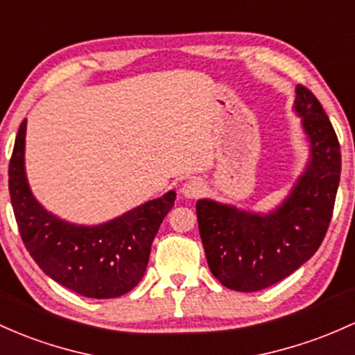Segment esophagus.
<instances>
[{
  "label": "esophagus",
  "instance_id": "1",
  "mask_svg": "<svg viewBox=\"0 0 355 355\" xmlns=\"http://www.w3.org/2000/svg\"><path fill=\"white\" fill-rule=\"evenodd\" d=\"M202 190H204V184L198 178H192V180L185 182L180 192L185 198H197L202 193Z\"/></svg>",
  "mask_w": 355,
  "mask_h": 355
}]
</instances>
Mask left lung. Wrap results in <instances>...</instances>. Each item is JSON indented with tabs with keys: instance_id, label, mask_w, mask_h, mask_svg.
<instances>
[{
	"instance_id": "1",
	"label": "left lung",
	"mask_w": 355,
	"mask_h": 355,
	"mask_svg": "<svg viewBox=\"0 0 355 355\" xmlns=\"http://www.w3.org/2000/svg\"><path fill=\"white\" fill-rule=\"evenodd\" d=\"M309 162L288 196L268 212L200 198L197 220L212 275L231 290L251 293L282 282L320 248L340 182V145L322 104L306 87L295 89Z\"/></svg>"
}]
</instances>
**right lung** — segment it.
Returning <instances> with one entry per match:
<instances>
[{"label": "right lung", "instance_id": "obj_1", "mask_svg": "<svg viewBox=\"0 0 355 355\" xmlns=\"http://www.w3.org/2000/svg\"><path fill=\"white\" fill-rule=\"evenodd\" d=\"M26 119L10 159V197L23 243L53 282L87 298H116L141 282L151 243L177 193L148 200L97 225L69 222L46 210L30 189L25 170Z\"/></svg>", "mask_w": 355, "mask_h": 355}]
</instances>
